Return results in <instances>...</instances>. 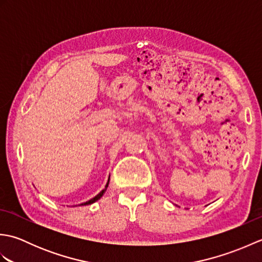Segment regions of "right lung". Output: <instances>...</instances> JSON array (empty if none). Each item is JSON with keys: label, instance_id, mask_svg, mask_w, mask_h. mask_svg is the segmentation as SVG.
<instances>
[{"label": "right lung", "instance_id": "add662e5", "mask_svg": "<svg viewBox=\"0 0 262 262\" xmlns=\"http://www.w3.org/2000/svg\"><path fill=\"white\" fill-rule=\"evenodd\" d=\"M109 178H110V176H109ZM108 185H109V180H108V182H107V185H105V187H104V189L103 190H101L100 191L96 197H93L92 199H90V200H88L86 203H83V204H80V206H84V205H90V204H93V203H96L97 200H99L100 198H101L102 196H103V193L105 192V190H107V188H108Z\"/></svg>", "mask_w": 262, "mask_h": 262}]
</instances>
